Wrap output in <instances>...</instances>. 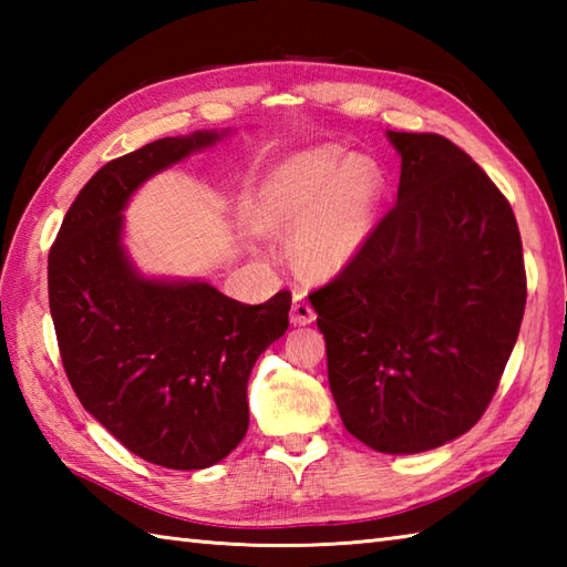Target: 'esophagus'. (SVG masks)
I'll list each match as a JSON object with an SVG mask.
<instances>
[{
    "label": "esophagus",
    "mask_w": 567,
    "mask_h": 567,
    "mask_svg": "<svg viewBox=\"0 0 567 567\" xmlns=\"http://www.w3.org/2000/svg\"><path fill=\"white\" fill-rule=\"evenodd\" d=\"M290 319H292V323H297V327H307V323H311V321L317 319L315 309H311V305L307 302V299H305L302 295H297V297H295L292 311H290Z\"/></svg>",
    "instance_id": "1"
}]
</instances>
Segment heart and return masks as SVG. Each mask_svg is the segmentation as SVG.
<instances>
[{
    "mask_svg": "<svg viewBox=\"0 0 567 567\" xmlns=\"http://www.w3.org/2000/svg\"><path fill=\"white\" fill-rule=\"evenodd\" d=\"M384 173L365 153L339 143L295 151L265 171L252 216L265 231H290V256L315 277L339 275L378 226Z\"/></svg>",
    "mask_w": 567,
    "mask_h": 567,
    "instance_id": "b5f03b06",
    "label": "heart"
}]
</instances>
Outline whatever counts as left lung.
Listing matches in <instances>:
<instances>
[{"instance_id": "obj_1", "label": "left lung", "mask_w": 567, "mask_h": 567, "mask_svg": "<svg viewBox=\"0 0 567 567\" xmlns=\"http://www.w3.org/2000/svg\"><path fill=\"white\" fill-rule=\"evenodd\" d=\"M396 204L363 252L311 292L329 388L372 451H433L473 429L495 394L526 307L509 202L436 134L388 131Z\"/></svg>"}]
</instances>
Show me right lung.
<instances>
[{"label": "right lung", "mask_w": 567, "mask_h": 567, "mask_svg": "<svg viewBox=\"0 0 567 567\" xmlns=\"http://www.w3.org/2000/svg\"><path fill=\"white\" fill-rule=\"evenodd\" d=\"M228 136L192 131L106 163L48 256V302L78 400L131 453L171 470L212 467L244 441L250 370L290 327L287 290L240 305L197 277L146 275L124 244L131 197Z\"/></svg>", "instance_id": "1"}]
</instances>
